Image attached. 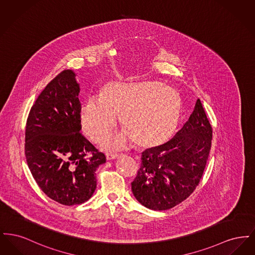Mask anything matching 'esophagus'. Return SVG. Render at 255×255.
<instances>
[{
  "label": "esophagus",
  "instance_id": "1",
  "mask_svg": "<svg viewBox=\"0 0 255 255\" xmlns=\"http://www.w3.org/2000/svg\"><path fill=\"white\" fill-rule=\"evenodd\" d=\"M118 157H119V155H118V154H107V155H106V158H107V160L116 159Z\"/></svg>",
  "mask_w": 255,
  "mask_h": 255
}]
</instances>
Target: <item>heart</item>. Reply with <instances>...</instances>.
Returning <instances> with one entry per match:
<instances>
[{"instance_id":"obj_1","label":"heart","mask_w":255,"mask_h":255,"mask_svg":"<svg viewBox=\"0 0 255 255\" xmlns=\"http://www.w3.org/2000/svg\"><path fill=\"white\" fill-rule=\"evenodd\" d=\"M182 100L172 88L158 82H110L100 90L99 98L89 97L79 118L83 133L95 142L109 135L117 117L124 130L104 144L121 149L132 139L142 148L165 143L180 120Z\"/></svg>"}]
</instances>
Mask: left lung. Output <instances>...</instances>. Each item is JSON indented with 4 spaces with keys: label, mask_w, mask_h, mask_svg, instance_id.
Returning a JSON list of instances; mask_svg holds the SVG:
<instances>
[{
    "label": "left lung",
    "mask_w": 255,
    "mask_h": 255,
    "mask_svg": "<svg viewBox=\"0 0 255 255\" xmlns=\"http://www.w3.org/2000/svg\"><path fill=\"white\" fill-rule=\"evenodd\" d=\"M212 127L200 99L188 121L173 138L142 152L132 182L134 198L152 210H167L188 198L206 168Z\"/></svg>",
    "instance_id": "left-lung-1"
}]
</instances>
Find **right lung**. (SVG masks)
Listing matches in <instances>:
<instances>
[{"mask_svg":"<svg viewBox=\"0 0 255 255\" xmlns=\"http://www.w3.org/2000/svg\"><path fill=\"white\" fill-rule=\"evenodd\" d=\"M72 70L53 78L31 107L24 154L42 191L64 206L80 205L97 188L96 171L106 157L81 133L80 87Z\"/></svg>","mask_w":255,"mask_h":255,"instance_id":"1","label":"right lung"}]
</instances>
